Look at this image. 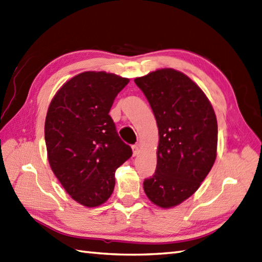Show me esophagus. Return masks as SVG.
<instances>
[{
	"label": "esophagus",
	"mask_w": 262,
	"mask_h": 262,
	"mask_svg": "<svg viewBox=\"0 0 262 262\" xmlns=\"http://www.w3.org/2000/svg\"><path fill=\"white\" fill-rule=\"evenodd\" d=\"M139 154V147L138 146H133L132 147V155L137 156Z\"/></svg>",
	"instance_id": "obj_1"
}]
</instances>
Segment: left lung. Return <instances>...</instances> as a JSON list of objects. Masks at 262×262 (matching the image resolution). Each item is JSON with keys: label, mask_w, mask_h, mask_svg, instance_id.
Here are the masks:
<instances>
[{"label": "left lung", "mask_w": 262, "mask_h": 262, "mask_svg": "<svg viewBox=\"0 0 262 262\" xmlns=\"http://www.w3.org/2000/svg\"><path fill=\"white\" fill-rule=\"evenodd\" d=\"M150 104L159 131L157 167L144 179L148 199L162 208L193 195L216 159L217 121L199 85L182 72L158 69L135 79Z\"/></svg>", "instance_id": "obj_1"}]
</instances>
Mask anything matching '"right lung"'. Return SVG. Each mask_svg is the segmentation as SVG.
<instances>
[{"label":"right lung","mask_w":262,"mask_h":262,"mask_svg":"<svg viewBox=\"0 0 262 262\" xmlns=\"http://www.w3.org/2000/svg\"><path fill=\"white\" fill-rule=\"evenodd\" d=\"M130 79L105 72H84L69 79L50 102L45 122L48 160L74 201L86 207L105 203L115 170L132 156L108 112Z\"/></svg>","instance_id":"1"}]
</instances>
